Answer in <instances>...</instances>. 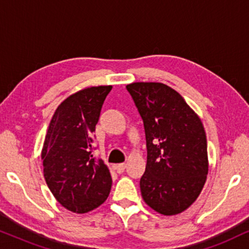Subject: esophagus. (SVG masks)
Segmentation results:
<instances>
[{
    "mask_svg": "<svg viewBox=\"0 0 249 249\" xmlns=\"http://www.w3.org/2000/svg\"><path fill=\"white\" fill-rule=\"evenodd\" d=\"M125 168H126V165L125 164H118V165H116L115 166V170H116V172H117V173H123V172L125 171Z\"/></svg>",
    "mask_w": 249,
    "mask_h": 249,
    "instance_id": "obj_1",
    "label": "esophagus"
}]
</instances>
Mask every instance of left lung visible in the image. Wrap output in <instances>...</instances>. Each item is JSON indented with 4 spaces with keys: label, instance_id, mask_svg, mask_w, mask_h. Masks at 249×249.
<instances>
[{
    "label": "left lung",
    "instance_id": "left-lung-1",
    "mask_svg": "<svg viewBox=\"0 0 249 249\" xmlns=\"http://www.w3.org/2000/svg\"><path fill=\"white\" fill-rule=\"evenodd\" d=\"M143 119L147 165L140 180L144 203L177 215L196 201L208 174L207 140L199 116L163 83L126 85Z\"/></svg>",
    "mask_w": 249,
    "mask_h": 249
}]
</instances>
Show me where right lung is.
Instances as JSON below:
<instances>
[{
    "instance_id": "1",
    "label": "right lung",
    "mask_w": 249,
    "mask_h": 249,
    "mask_svg": "<svg viewBox=\"0 0 249 249\" xmlns=\"http://www.w3.org/2000/svg\"><path fill=\"white\" fill-rule=\"evenodd\" d=\"M111 85L86 88L58 106L42 148L43 173L58 203L84 214L109 196L111 175L101 159L94 160L93 133Z\"/></svg>"
}]
</instances>
